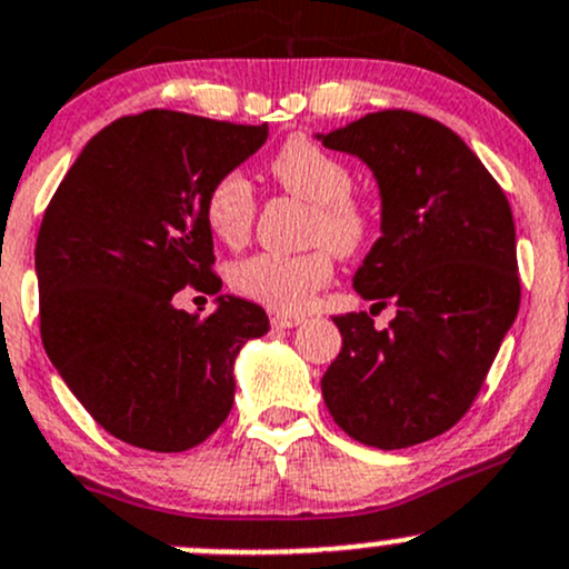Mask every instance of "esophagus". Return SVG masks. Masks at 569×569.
<instances>
[{
	"instance_id": "esophagus-1",
	"label": "esophagus",
	"mask_w": 569,
	"mask_h": 569,
	"mask_svg": "<svg viewBox=\"0 0 569 569\" xmlns=\"http://www.w3.org/2000/svg\"><path fill=\"white\" fill-rule=\"evenodd\" d=\"M272 327H280V330H289V327H297L302 321V317H291V313H272L269 317Z\"/></svg>"
}]
</instances>
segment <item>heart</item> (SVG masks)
<instances>
[{
	"mask_svg": "<svg viewBox=\"0 0 569 569\" xmlns=\"http://www.w3.org/2000/svg\"><path fill=\"white\" fill-rule=\"evenodd\" d=\"M278 187L311 203L308 239L330 243L341 256L363 250L375 237L377 211L366 194L352 192V170L308 137H291L269 159ZM256 189L242 173H226L206 194V226L226 244H242L256 220ZM330 247V248H331ZM329 248V249H330ZM326 244L306 252H256L228 272L233 291L278 313L300 311L332 278Z\"/></svg>",
	"mask_w": 569,
	"mask_h": 569,
	"instance_id": "1",
	"label": "heart"
}]
</instances>
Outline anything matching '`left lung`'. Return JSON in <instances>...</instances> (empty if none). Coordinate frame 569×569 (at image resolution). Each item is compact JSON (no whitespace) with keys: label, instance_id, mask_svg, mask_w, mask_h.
<instances>
[{"label":"left lung","instance_id":"obj_1","mask_svg":"<svg viewBox=\"0 0 569 569\" xmlns=\"http://www.w3.org/2000/svg\"><path fill=\"white\" fill-rule=\"evenodd\" d=\"M317 137L380 183L382 237L352 286L396 308L386 330L366 311L332 319L343 347L321 396L349 438L407 449L468 412L518 317L512 209L479 157L427 114L382 109Z\"/></svg>","mask_w":569,"mask_h":569}]
</instances>
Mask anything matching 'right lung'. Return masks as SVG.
Wrapping results in <instances>:
<instances>
[{
	"instance_id": "right-lung-1",
	"label": "right lung",
	"mask_w": 569,
	"mask_h": 569,
	"mask_svg": "<svg viewBox=\"0 0 569 569\" xmlns=\"http://www.w3.org/2000/svg\"><path fill=\"white\" fill-rule=\"evenodd\" d=\"M173 109L101 129L57 187L36 244L43 349L99 427L148 451H187L233 407V360L269 330L261 306L217 297L200 319L176 291L217 295L203 203L267 142Z\"/></svg>"
}]
</instances>
